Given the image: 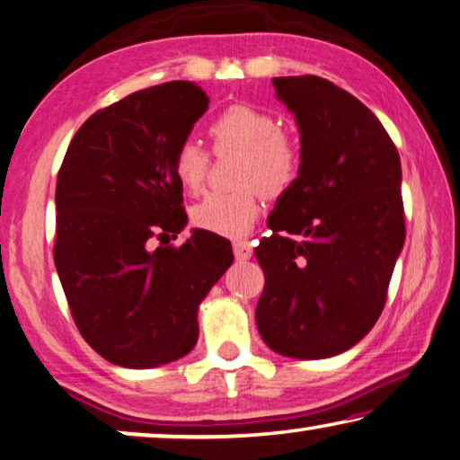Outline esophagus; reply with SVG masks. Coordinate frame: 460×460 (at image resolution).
I'll list each match as a JSON object with an SVG mask.
<instances>
[{
    "label": "esophagus",
    "instance_id": "34e87169",
    "mask_svg": "<svg viewBox=\"0 0 460 460\" xmlns=\"http://www.w3.org/2000/svg\"><path fill=\"white\" fill-rule=\"evenodd\" d=\"M234 254L238 261H246L252 257V244L246 243V240H243V243H234Z\"/></svg>",
    "mask_w": 460,
    "mask_h": 460
}]
</instances>
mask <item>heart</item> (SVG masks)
<instances>
[{
	"label": "heart",
	"mask_w": 460,
	"mask_h": 460,
	"mask_svg": "<svg viewBox=\"0 0 460 460\" xmlns=\"http://www.w3.org/2000/svg\"><path fill=\"white\" fill-rule=\"evenodd\" d=\"M216 154L240 152L236 185L228 193L211 190L190 208L197 228L226 238L249 234L259 217V193L278 199L296 185L302 154L296 141L279 131L271 112L251 104H230L209 125ZM209 154L193 139H182L172 156V174L185 190L199 189L208 176Z\"/></svg>",
	"instance_id": "1"
}]
</instances>
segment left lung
<instances>
[{
	"label": "left lung",
	"mask_w": 460,
	"mask_h": 460,
	"mask_svg": "<svg viewBox=\"0 0 460 460\" xmlns=\"http://www.w3.org/2000/svg\"><path fill=\"white\" fill-rule=\"evenodd\" d=\"M300 129L302 168L254 254L257 327L288 358L337 356L383 313L405 243L401 160L376 115L319 75L273 77Z\"/></svg>",
	"instance_id": "1"
}]
</instances>
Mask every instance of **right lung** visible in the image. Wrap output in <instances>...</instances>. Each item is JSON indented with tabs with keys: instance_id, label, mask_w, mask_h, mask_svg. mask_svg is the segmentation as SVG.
<instances>
[{
	"instance_id": "right-lung-1",
	"label": "right lung",
	"mask_w": 460,
	"mask_h": 460,
	"mask_svg": "<svg viewBox=\"0 0 460 460\" xmlns=\"http://www.w3.org/2000/svg\"><path fill=\"white\" fill-rule=\"evenodd\" d=\"M208 104L193 82L133 92L77 129L59 168L55 267L77 331L123 368L187 356L197 308L234 261L230 240L208 230L164 244L187 224L174 150Z\"/></svg>"
}]
</instances>
